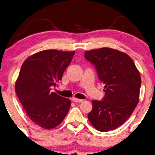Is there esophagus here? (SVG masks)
I'll use <instances>...</instances> for the list:
<instances>
[{
    "label": "esophagus",
    "mask_w": 155,
    "mask_h": 155,
    "mask_svg": "<svg viewBox=\"0 0 155 155\" xmlns=\"http://www.w3.org/2000/svg\"><path fill=\"white\" fill-rule=\"evenodd\" d=\"M72 101L75 103H81L83 102V99H79V98H72Z\"/></svg>",
    "instance_id": "obj_1"
}]
</instances>
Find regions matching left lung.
<instances>
[{
  "label": "left lung",
  "mask_w": 155,
  "mask_h": 155,
  "mask_svg": "<svg viewBox=\"0 0 155 155\" xmlns=\"http://www.w3.org/2000/svg\"><path fill=\"white\" fill-rule=\"evenodd\" d=\"M104 84L103 101H92L87 117L95 129L102 132L114 130L130 117L139 101L142 81L132 59L126 53L108 47L85 51Z\"/></svg>",
  "instance_id": "1"
}]
</instances>
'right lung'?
<instances>
[{
	"instance_id": "1",
	"label": "right lung",
	"mask_w": 155,
	"mask_h": 155,
	"mask_svg": "<svg viewBox=\"0 0 155 155\" xmlns=\"http://www.w3.org/2000/svg\"><path fill=\"white\" fill-rule=\"evenodd\" d=\"M74 52L43 50L28 57L21 68L15 91L28 117L43 129L57 127L70 110V99L51 92V87L62 80Z\"/></svg>"
}]
</instances>
